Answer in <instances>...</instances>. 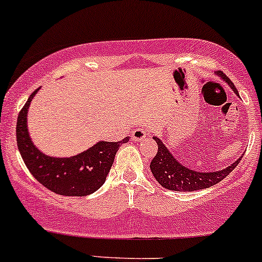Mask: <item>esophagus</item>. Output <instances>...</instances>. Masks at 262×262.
<instances>
[{
  "instance_id": "obj_1",
  "label": "esophagus",
  "mask_w": 262,
  "mask_h": 262,
  "mask_svg": "<svg viewBox=\"0 0 262 262\" xmlns=\"http://www.w3.org/2000/svg\"><path fill=\"white\" fill-rule=\"evenodd\" d=\"M146 136H148V134H146L145 129L143 128H138L136 130L132 132V139H133L134 142H140V140L145 139Z\"/></svg>"
}]
</instances>
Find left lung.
Instances as JSON below:
<instances>
[{
	"mask_svg": "<svg viewBox=\"0 0 262 262\" xmlns=\"http://www.w3.org/2000/svg\"><path fill=\"white\" fill-rule=\"evenodd\" d=\"M216 76H219L224 82L228 83L229 87L236 93V96H238L237 89L235 88L234 83L223 72H216ZM153 139L158 144V153L150 163L151 174L154 175L157 182L168 190L194 191L210 188L215 184L220 183L224 178L228 177L236 168V165L243 158L240 157L236 162L230 164L223 170L208 171L206 173V171L194 170V169L185 166L177 159V157H174L170 153V150L164 145V143L159 138L153 137Z\"/></svg>",
	"mask_w": 262,
	"mask_h": 262,
	"instance_id": "obj_1",
	"label": "left lung"
}]
</instances>
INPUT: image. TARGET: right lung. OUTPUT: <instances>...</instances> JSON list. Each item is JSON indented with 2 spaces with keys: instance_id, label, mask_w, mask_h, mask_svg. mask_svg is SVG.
Here are the masks:
<instances>
[{
  "instance_id": "obj_1",
  "label": "right lung",
  "mask_w": 262,
  "mask_h": 262,
  "mask_svg": "<svg viewBox=\"0 0 262 262\" xmlns=\"http://www.w3.org/2000/svg\"><path fill=\"white\" fill-rule=\"evenodd\" d=\"M38 91L39 88L31 94L17 119V146L26 166L43 186L56 194L64 196L93 194L104 184L118 149L129 142V137L120 142L99 140L87 150L70 158L46 155L33 144L27 126L28 109Z\"/></svg>"
}]
</instances>
